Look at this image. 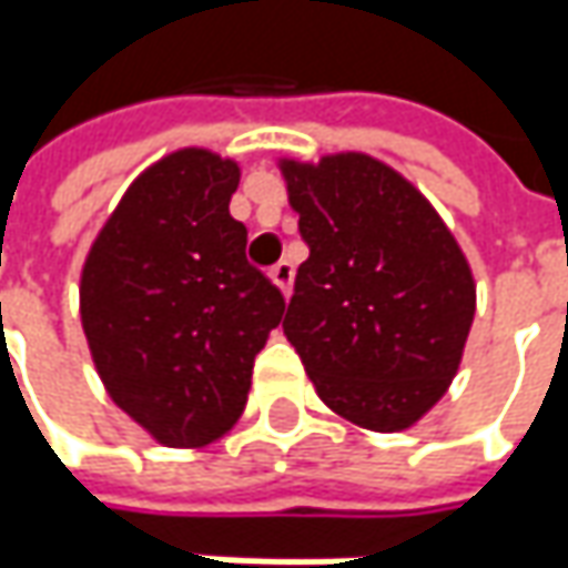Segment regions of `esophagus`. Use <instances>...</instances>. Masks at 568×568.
<instances>
[{
  "label": "esophagus",
  "instance_id": "1",
  "mask_svg": "<svg viewBox=\"0 0 568 568\" xmlns=\"http://www.w3.org/2000/svg\"><path fill=\"white\" fill-rule=\"evenodd\" d=\"M268 277L281 287V294L287 296L291 294V287H294V265H291V262H277L272 272H268Z\"/></svg>",
  "mask_w": 568,
  "mask_h": 568
}]
</instances>
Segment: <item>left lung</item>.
I'll return each mask as SVG.
<instances>
[{
    "mask_svg": "<svg viewBox=\"0 0 568 568\" xmlns=\"http://www.w3.org/2000/svg\"><path fill=\"white\" fill-rule=\"evenodd\" d=\"M310 258L284 335L318 398L351 424L395 433L446 395L474 322V277L443 217L366 154L284 161Z\"/></svg>",
    "mask_w": 568,
    "mask_h": 568,
    "instance_id": "left-lung-1",
    "label": "left lung"
}]
</instances>
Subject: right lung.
<instances>
[{"label": "right lung", "mask_w": 568, "mask_h": 568, "mask_svg": "<svg viewBox=\"0 0 568 568\" xmlns=\"http://www.w3.org/2000/svg\"><path fill=\"white\" fill-rule=\"evenodd\" d=\"M240 166L183 148L144 170L81 272V325L110 398L170 448L240 420L252 363L284 294L246 258L230 217Z\"/></svg>", "instance_id": "1"}]
</instances>
